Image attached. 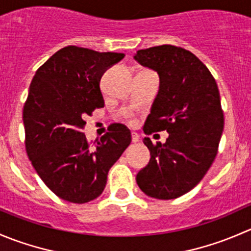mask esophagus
<instances>
[{"label": "esophagus", "mask_w": 251, "mask_h": 251, "mask_svg": "<svg viewBox=\"0 0 251 251\" xmlns=\"http://www.w3.org/2000/svg\"><path fill=\"white\" fill-rule=\"evenodd\" d=\"M138 141H140V136H138L137 133L132 132V143H137Z\"/></svg>", "instance_id": "1"}]
</instances>
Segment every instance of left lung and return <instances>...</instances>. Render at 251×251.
<instances>
[{
  "mask_svg": "<svg viewBox=\"0 0 251 251\" xmlns=\"http://www.w3.org/2000/svg\"><path fill=\"white\" fill-rule=\"evenodd\" d=\"M133 58L160 81L144 133H169L164 144L144 137L151 160L136 181L151 198H178L201 182L217 154L225 121L219 88L209 69L184 48L163 45L137 50Z\"/></svg>",
  "mask_w": 251,
  "mask_h": 251,
  "instance_id": "obj_1",
  "label": "left lung"
}]
</instances>
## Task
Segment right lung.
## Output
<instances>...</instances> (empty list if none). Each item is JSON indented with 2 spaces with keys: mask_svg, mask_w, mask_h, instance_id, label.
<instances>
[{
  "mask_svg": "<svg viewBox=\"0 0 251 251\" xmlns=\"http://www.w3.org/2000/svg\"><path fill=\"white\" fill-rule=\"evenodd\" d=\"M125 57L68 46L35 74L23 110L25 147L35 171L63 201L83 204L102 194L108 171L128 144L131 132L115 124L90 144L81 132L86 115L104 107L100 77Z\"/></svg>",
  "mask_w": 251,
  "mask_h": 251,
  "instance_id": "add662e5",
  "label": "right lung"
}]
</instances>
